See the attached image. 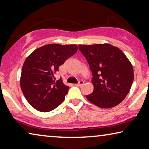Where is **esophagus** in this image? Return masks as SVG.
Wrapping results in <instances>:
<instances>
[{"label": "esophagus", "mask_w": 149, "mask_h": 149, "mask_svg": "<svg viewBox=\"0 0 149 149\" xmlns=\"http://www.w3.org/2000/svg\"><path fill=\"white\" fill-rule=\"evenodd\" d=\"M84 84V81H82V80H80V81H79L78 84H77V86H81Z\"/></svg>", "instance_id": "obj_1"}]
</instances>
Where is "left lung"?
Here are the masks:
<instances>
[{
	"mask_svg": "<svg viewBox=\"0 0 149 149\" xmlns=\"http://www.w3.org/2000/svg\"><path fill=\"white\" fill-rule=\"evenodd\" d=\"M89 65L93 91L86 95L101 108L117 105L126 97L134 79L131 63L117 47L109 44L79 45Z\"/></svg>",
	"mask_w": 149,
	"mask_h": 149,
	"instance_id": "obj_1",
	"label": "left lung"
}]
</instances>
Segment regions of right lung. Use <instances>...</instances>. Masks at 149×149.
I'll use <instances>...</instances> for the list:
<instances>
[{"label": "right lung", "instance_id": "add662e5", "mask_svg": "<svg viewBox=\"0 0 149 149\" xmlns=\"http://www.w3.org/2000/svg\"><path fill=\"white\" fill-rule=\"evenodd\" d=\"M75 44H47L30 54L24 63L20 87L29 104L41 112L54 110L65 100L70 87L54 74L66 60L76 53Z\"/></svg>", "mask_w": 149, "mask_h": 149}]
</instances>
